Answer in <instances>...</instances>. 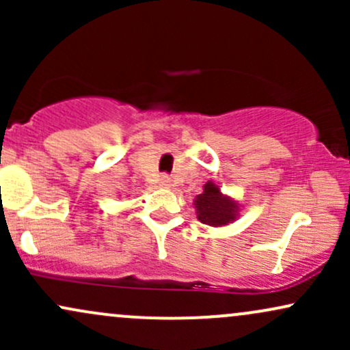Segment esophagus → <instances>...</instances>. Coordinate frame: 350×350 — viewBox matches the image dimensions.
Masks as SVG:
<instances>
[{
	"label": "esophagus",
	"mask_w": 350,
	"mask_h": 350,
	"mask_svg": "<svg viewBox=\"0 0 350 350\" xmlns=\"http://www.w3.org/2000/svg\"><path fill=\"white\" fill-rule=\"evenodd\" d=\"M159 183H161V186H171V178L167 174H163L161 179H159Z\"/></svg>",
	"instance_id": "34e87169"
}]
</instances>
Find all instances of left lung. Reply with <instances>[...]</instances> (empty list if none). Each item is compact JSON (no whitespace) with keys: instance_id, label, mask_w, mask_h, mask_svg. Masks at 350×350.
<instances>
[{"instance_id":"1","label":"left lung","mask_w":350,"mask_h":350,"mask_svg":"<svg viewBox=\"0 0 350 350\" xmlns=\"http://www.w3.org/2000/svg\"><path fill=\"white\" fill-rule=\"evenodd\" d=\"M198 208V219L207 226H226L237 215V204L228 198L220 194L219 186H215L212 180L204 186V192L194 200Z\"/></svg>"}]
</instances>
